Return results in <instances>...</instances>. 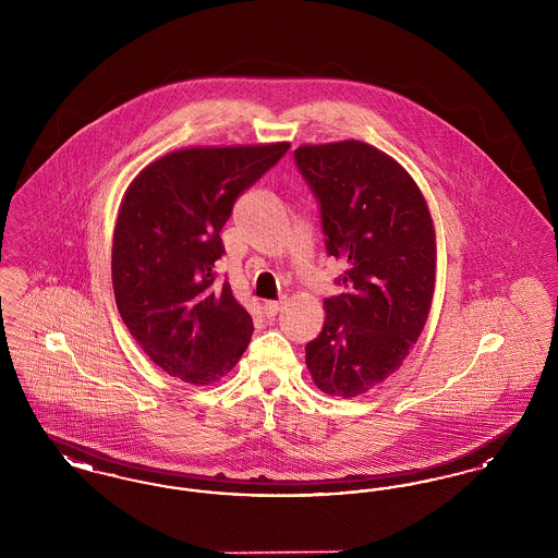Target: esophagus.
I'll use <instances>...</instances> for the list:
<instances>
[{"instance_id":"34e87169","label":"esophagus","mask_w":558,"mask_h":558,"mask_svg":"<svg viewBox=\"0 0 558 558\" xmlns=\"http://www.w3.org/2000/svg\"><path fill=\"white\" fill-rule=\"evenodd\" d=\"M280 310H282V303H280V301H266V303H264V314H266L267 318H274Z\"/></svg>"}]
</instances>
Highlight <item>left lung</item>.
I'll list each match as a JSON object with an SVG mask.
<instances>
[{
	"label": "left lung",
	"mask_w": 558,
	"mask_h": 558,
	"mask_svg": "<svg viewBox=\"0 0 558 558\" xmlns=\"http://www.w3.org/2000/svg\"><path fill=\"white\" fill-rule=\"evenodd\" d=\"M294 160L318 196L328 255L347 266L343 292L324 299L305 364L322 393L357 398L398 371L425 328L437 276L433 217L414 178L366 142L301 144Z\"/></svg>",
	"instance_id": "left-lung-1"
}]
</instances>
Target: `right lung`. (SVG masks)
Masks as SVG:
<instances>
[{"mask_svg":"<svg viewBox=\"0 0 558 558\" xmlns=\"http://www.w3.org/2000/svg\"><path fill=\"white\" fill-rule=\"evenodd\" d=\"M289 142L190 146L146 165L125 190L112 236V289L140 349L169 376L205 387L239 364L253 319L215 287L221 228Z\"/></svg>","mask_w":558,"mask_h":558,"instance_id":"add662e5","label":"right lung"}]
</instances>
